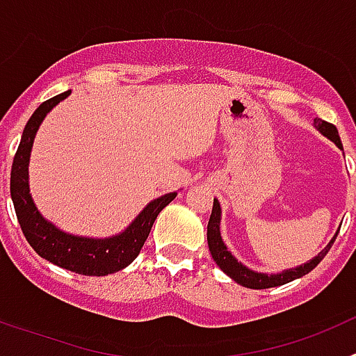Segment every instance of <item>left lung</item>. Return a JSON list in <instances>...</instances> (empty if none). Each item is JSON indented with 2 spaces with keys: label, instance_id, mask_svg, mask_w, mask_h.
I'll list each match as a JSON object with an SVG mask.
<instances>
[{
  "label": "left lung",
  "instance_id": "left-lung-1",
  "mask_svg": "<svg viewBox=\"0 0 356 356\" xmlns=\"http://www.w3.org/2000/svg\"><path fill=\"white\" fill-rule=\"evenodd\" d=\"M314 127L316 130L319 131L321 135H325L326 139H330L332 143H335V146L341 147L342 149V143H341V137H339V131L337 128L330 124V122L323 121V119H314ZM221 205H219V201L213 197V207H212V216H210V221L209 226H207V241H209V250L212 253V259L217 266L221 267V271L225 275H228L229 278L237 282L238 285L242 287H248V289H271V287H278V285H284L292 282V280H298L301 276L308 275V273L312 271L314 267L321 262V260L325 259L326 253L330 251L332 244L335 242V237L339 235V228L333 235L332 241L326 244V248L321 251L317 257H314L312 260H308L307 264H301L298 267H292V269H285L282 273H275V275H267V273H259V271H253L250 267H246L244 264L238 262L235 259L234 254L229 253L226 244L222 242L221 237Z\"/></svg>",
  "mask_w": 356,
  "mask_h": 356
}]
</instances>
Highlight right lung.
Returning a JSON list of instances; mask_svg holds the SVG:
<instances>
[{"label":"right lung","instance_id":"add662e5","mask_svg":"<svg viewBox=\"0 0 356 356\" xmlns=\"http://www.w3.org/2000/svg\"><path fill=\"white\" fill-rule=\"evenodd\" d=\"M69 94L71 90H65L48 102H44L28 119L17 153L14 156V163H12L10 196L24 237L39 257L78 275L106 276L121 271L137 259L156 216L175 200L178 193L163 194L149 201L143 212H139V216L135 217L121 234L112 235V237L94 238L72 235L49 222L39 212L30 194L28 165H30L31 146L44 118L49 114L53 106L64 102Z\"/></svg>","mask_w":356,"mask_h":356}]
</instances>
